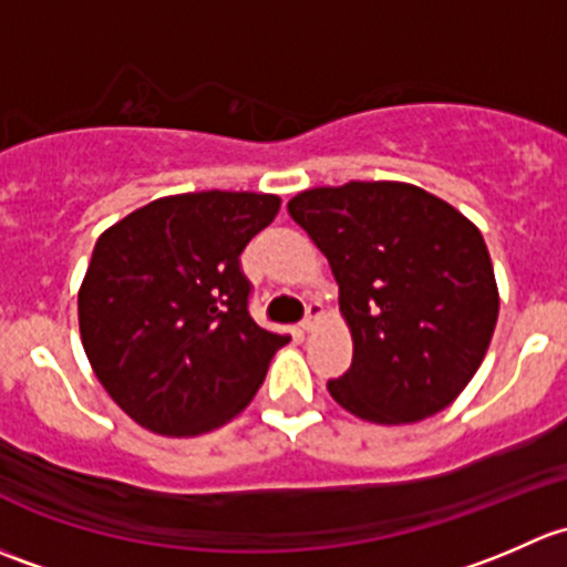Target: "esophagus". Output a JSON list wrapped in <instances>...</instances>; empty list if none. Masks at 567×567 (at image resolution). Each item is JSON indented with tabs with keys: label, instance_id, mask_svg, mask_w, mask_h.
<instances>
[{
	"label": "esophagus",
	"instance_id": "34e87169",
	"mask_svg": "<svg viewBox=\"0 0 567 567\" xmlns=\"http://www.w3.org/2000/svg\"><path fill=\"white\" fill-rule=\"evenodd\" d=\"M319 317H322V308H319V302H308V311H306V319L300 322V330L311 332L313 327H317Z\"/></svg>",
	"mask_w": 567,
	"mask_h": 567
}]
</instances>
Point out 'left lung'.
<instances>
[{
	"label": "left lung",
	"instance_id": "obj_1",
	"mask_svg": "<svg viewBox=\"0 0 567 567\" xmlns=\"http://www.w3.org/2000/svg\"><path fill=\"white\" fill-rule=\"evenodd\" d=\"M289 215L330 261L352 332V365L327 382L332 399L379 425L451 406L481 369L499 313L477 226L388 179L302 190Z\"/></svg>",
	"mask_w": 567,
	"mask_h": 567
}]
</instances>
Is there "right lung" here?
<instances>
[{
	"label": "right lung",
	"mask_w": 567,
	"mask_h": 567,
	"mask_svg": "<svg viewBox=\"0 0 567 567\" xmlns=\"http://www.w3.org/2000/svg\"><path fill=\"white\" fill-rule=\"evenodd\" d=\"M281 198L163 196L97 237L79 289L92 371L138 425L198 436L237 417L289 336L250 319L240 254Z\"/></svg>",
	"instance_id": "add662e5"
}]
</instances>
